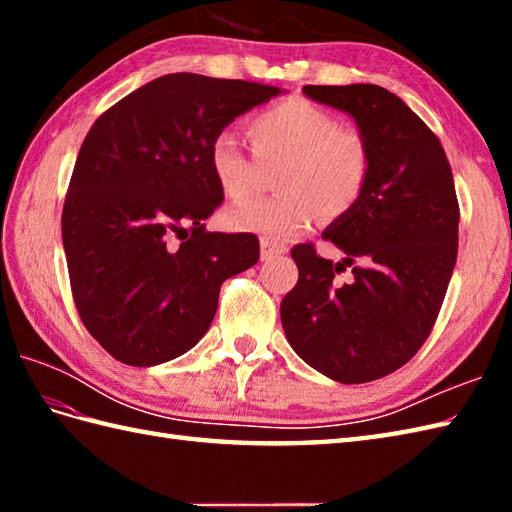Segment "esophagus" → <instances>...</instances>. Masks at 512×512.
I'll return each mask as SVG.
<instances>
[{"instance_id":"obj_1","label":"esophagus","mask_w":512,"mask_h":512,"mask_svg":"<svg viewBox=\"0 0 512 512\" xmlns=\"http://www.w3.org/2000/svg\"><path fill=\"white\" fill-rule=\"evenodd\" d=\"M262 262H270V259H275V257H279V255H284L286 253V246H281V244H277V242H270V239H262Z\"/></svg>"}]
</instances>
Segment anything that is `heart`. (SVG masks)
<instances>
[{"mask_svg":"<svg viewBox=\"0 0 512 512\" xmlns=\"http://www.w3.org/2000/svg\"><path fill=\"white\" fill-rule=\"evenodd\" d=\"M248 136L259 160L281 162L275 180L281 193L233 206L226 220L235 231L288 242L306 233L321 209L341 215L361 198L369 178L365 138L341 127L323 107L303 99L281 101L250 118ZM209 165L226 198L244 200L253 195L257 167L239 147L235 134H215Z\"/></svg>","mask_w":512,"mask_h":512,"instance_id":"heart-1","label":"heart"}]
</instances>
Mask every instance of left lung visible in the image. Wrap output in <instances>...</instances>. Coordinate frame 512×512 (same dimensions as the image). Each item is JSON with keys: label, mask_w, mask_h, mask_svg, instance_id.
<instances>
[{"label": "left lung", "mask_w": 512, "mask_h": 512, "mask_svg": "<svg viewBox=\"0 0 512 512\" xmlns=\"http://www.w3.org/2000/svg\"><path fill=\"white\" fill-rule=\"evenodd\" d=\"M308 99L354 118L369 149L361 198L325 228L341 262L292 248L299 281L281 301L286 339L336 383L383 378L420 350L458 257L460 209L438 136L396 94L372 83L306 85ZM353 266V279L333 275Z\"/></svg>", "instance_id": "1"}]
</instances>
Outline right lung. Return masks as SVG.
Masks as SVG:
<instances>
[{
  "mask_svg": "<svg viewBox=\"0 0 512 512\" xmlns=\"http://www.w3.org/2000/svg\"><path fill=\"white\" fill-rule=\"evenodd\" d=\"M277 94L262 83L165 74L85 136L61 235L76 310L116 361L154 367L189 352L211 328L220 286L257 264L253 233L204 228L224 200L209 147Z\"/></svg>",
  "mask_w": 512,
  "mask_h": 512,
  "instance_id": "1",
  "label": "right lung"
}]
</instances>
